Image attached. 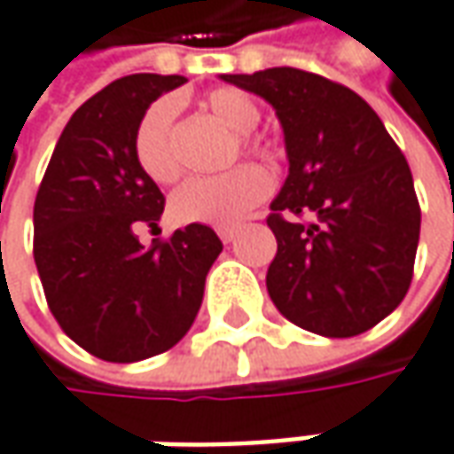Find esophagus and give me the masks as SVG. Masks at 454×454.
Instances as JSON below:
<instances>
[{"mask_svg":"<svg viewBox=\"0 0 454 454\" xmlns=\"http://www.w3.org/2000/svg\"><path fill=\"white\" fill-rule=\"evenodd\" d=\"M218 236H221L223 244H231L236 239V228H218Z\"/></svg>","mask_w":454,"mask_h":454,"instance_id":"obj_1","label":"esophagus"}]
</instances>
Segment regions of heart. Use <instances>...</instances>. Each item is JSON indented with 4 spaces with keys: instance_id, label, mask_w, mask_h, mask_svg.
<instances>
[{
    "instance_id": "b5f03b06",
    "label": "heart",
    "mask_w": 454,
    "mask_h": 454,
    "mask_svg": "<svg viewBox=\"0 0 454 454\" xmlns=\"http://www.w3.org/2000/svg\"><path fill=\"white\" fill-rule=\"evenodd\" d=\"M207 110L239 133V146L244 153L270 159V146L254 138L252 130L259 125V105L252 97L233 87H221L205 97ZM174 115L176 105L172 99H156L133 133V156L146 176L159 184H169L182 172V161L174 146ZM272 190L270 176L259 167L244 164L221 176H195L184 182L169 200V213L182 226H239L259 202Z\"/></svg>"
}]
</instances>
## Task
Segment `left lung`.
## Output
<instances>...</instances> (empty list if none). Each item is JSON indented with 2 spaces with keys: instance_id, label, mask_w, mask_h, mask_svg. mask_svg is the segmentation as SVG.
<instances>
[{
  "instance_id": "left-lung-1",
  "label": "left lung",
  "mask_w": 454,
  "mask_h": 454,
  "mask_svg": "<svg viewBox=\"0 0 454 454\" xmlns=\"http://www.w3.org/2000/svg\"><path fill=\"white\" fill-rule=\"evenodd\" d=\"M221 79L270 102L285 136L287 179L267 218L278 239L272 303L329 339L372 329L411 285L421 210L406 156L360 94L318 74L278 67Z\"/></svg>"
}]
</instances>
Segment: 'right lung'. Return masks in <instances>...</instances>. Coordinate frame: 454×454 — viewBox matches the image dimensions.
I'll return each mask as SVG.
<instances>
[{
    "mask_svg": "<svg viewBox=\"0 0 454 454\" xmlns=\"http://www.w3.org/2000/svg\"><path fill=\"white\" fill-rule=\"evenodd\" d=\"M184 76L133 74L90 97L67 122L35 198V267L61 329L90 355L138 362L190 332L205 278L223 252L207 226L144 247L164 195L133 156L141 115Z\"/></svg>",
    "mask_w": 454,
    "mask_h": 454,
    "instance_id": "1",
    "label": "right lung"
}]
</instances>
